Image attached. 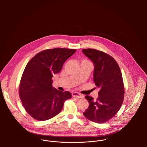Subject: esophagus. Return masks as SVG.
Wrapping results in <instances>:
<instances>
[{"instance_id": "34e87169", "label": "esophagus", "mask_w": 147, "mask_h": 147, "mask_svg": "<svg viewBox=\"0 0 147 147\" xmlns=\"http://www.w3.org/2000/svg\"><path fill=\"white\" fill-rule=\"evenodd\" d=\"M72 96L74 97V98H81L83 97V95L78 93V92H74L72 93Z\"/></svg>"}]
</instances>
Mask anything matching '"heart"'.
Here are the masks:
<instances>
[{"label": "heart", "mask_w": 147, "mask_h": 147, "mask_svg": "<svg viewBox=\"0 0 147 147\" xmlns=\"http://www.w3.org/2000/svg\"><path fill=\"white\" fill-rule=\"evenodd\" d=\"M82 61H87V60H83Z\"/></svg>", "instance_id": "obj_1"}]
</instances>
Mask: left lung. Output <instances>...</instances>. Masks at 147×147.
I'll return each instance as SVG.
<instances>
[{
	"label": "left lung",
	"mask_w": 147,
	"mask_h": 147,
	"mask_svg": "<svg viewBox=\"0 0 147 147\" xmlns=\"http://www.w3.org/2000/svg\"><path fill=\"white\" fill-rule=\"evenodd\" d=\"M82 52L93 63L94 81L99 88L96 100L85 96L89 107L83 115L93 122L103 123L112 119L122 105L124 88L121 73L116 60L106 53L94 49Z\"/></svg>",
	"instance_id": "8db88e82"
}]
</instances>
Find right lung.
Here are the masks:
<instances>
[{
	"label": "right lung",
	"instance_id": "1",
	"mask_svg": "<svg viewBox=\"0 0 147 147\" xmlns=\"http://www.w3.org/2000/svg\"><path fill=\"white\" fill-rule=\"evenodd\" d=\"M76 49L55 48L37 53L27 63L21 79L19 95L23 106L34 119L44 121L59 114L64 102L71 98L52 86L53 74L59 73Z\"/></svg>",
	"mask_w": 147,
	"mask_h": 147
}]
</instances>
